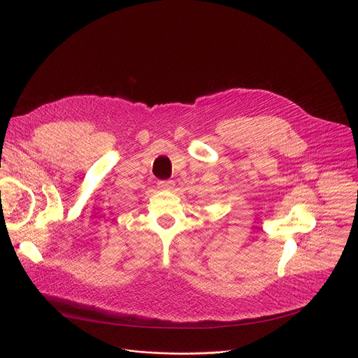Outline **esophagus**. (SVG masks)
Instances as JSON below:
<instances>
[{"instance_id": "34e87169", "label": "esophagus", "mask_w": 358, "mask_h": 358, "mask_svg": "<svg viewBox=\"0 0 358 358\" xmlns=\"http://www.w3.org/2000/svg\"><path fill=\"white\" fill-rule=\"evenodd\" d=\"M159 188L163 191H171L174 188V181L167 180V181H159Z\"/></svg>"}]
</instances>
